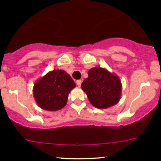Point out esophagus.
I'll return each mask as SVG.
<instances>
[{"instance_id": "1", "label": "esophagus", "mask_w": 161, "mask_h": 161, "mask_svg": "<svg viewBox=\"0 0 161 161\" xmlns=\"http://www.w3.org/2000/svg\"><path fill=\"white\" fill-rule=\"evenodd\" d=\"M76 85L79 87H80L81 85H82V80H77L76 81Z\"/></svg>"}]
</instances>
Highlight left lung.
Returning a JSON list of instances; mask_svg holds the SVG:
<instances>
[{"mask_svg": "<svg viewBox=\"0 0 161 161\" xmlns=\"http://www.w3.org/2000/svg\"><path fill=\"white\" fill-rule=\"evenodd\" d=\"M88 75L81 88L93 106L103 109L118 103L121 99L122 85L116 74L105 68L95 67L89 70Z\"/></svg>", "mask_w": 161, "mask_h": 161, "instance_id": "1", "label": "left lung"}]
</instances>
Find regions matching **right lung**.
Wrapping results in <instances>:
<instances>
[{
  "mask_svg": "<svg viewBox=\"0 0 161 161\" xmlns=\"http://www.w3.org/2000/svg\"><path fill=\"white\" fill-rule=\"evenodd\" d=\"M75 83L64 70L54 69L36 80L33 86V97L43 110H60L66 105L69 94Z\"/></svg>",
  "mask_w": 161,
  "mask_h": 161,
  "instance_id": "right-lung-1",
  "label": "right lung"
}]
</instances>
